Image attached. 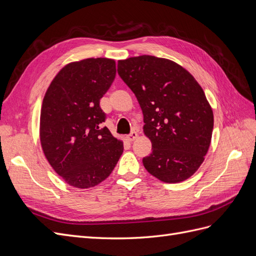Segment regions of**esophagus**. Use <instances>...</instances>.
Masks as SVG:
<instances>
[{
	"label": "esophagus",
	"instance_id": "34e87169",
	"mask_svg": "<svg viewBox=\"0 0 256 256\" xmlns=\"http://www.w3.org/2000/svg\"><path fill=\"white\" fill-rule=\"evenodd\" d=\"M138 136V132H136V131H132V132H131L129 136H127V140H128L129 142H134V141L136 140Z\"/></svg>",
	"mask_w": 256,
	"mask_h": 256
}]
</instances>
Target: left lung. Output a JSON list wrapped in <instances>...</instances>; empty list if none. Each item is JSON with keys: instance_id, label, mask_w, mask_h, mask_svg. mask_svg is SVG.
Instances as JSON below:
<instances>
[{"instance_id": "obj_1", "label": "left lung", "mask_w": 256, "mask_h": 256, "mask_svg": "<svg viewBox=\"0 0 256 256\" xmlns=\"http://www.w3.org/2000/svg\"><path fill=\"white\" fill-rule=\"evenodd\" d=\"M118 72L138 99L152 142L144 168L164 182L188 180L203 164L214 129L203 88L180 65L152 56L120 60Z\"/></svg>"}]
</instances>
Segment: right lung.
Instances as JSON below:
<instances>
[{
    "label": "right lung",
    "mask_w": 256,
    "mask_h": 256,
    "mask_svg": "<svg viewBox=\"0 0 256 256\" xmlns=\"http://www.w3.org/2000/svg\"><path fill=\"white\" fill-rule=\"evenodd\" d=\"M115 60L72 62L60 69L46 92L40 111L42 148L52 168L74 188L104 182L122 156L124 145L100 124V99L112 85Z\"/></svg>",
    "instance_id": "obj_1"
}]
</instances>
